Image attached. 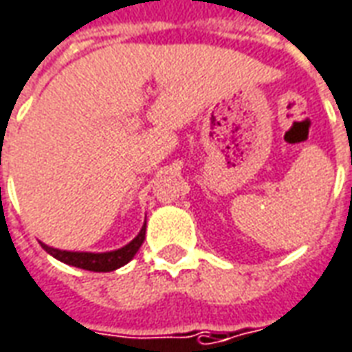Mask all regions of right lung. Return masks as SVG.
I'll list each match as a JSON object with an SVG mask.
<instances>
[{"instance_id":"add662e5","label":"right lung","mask_w":352,"mask_h":352,"mask_svg":"<svg viewBox=\"0 0 352 352\" xmlns=\"http://www.w3.org/2000/svg\"><path fill=\"white\" fill-rule=\"evenodd\" d=\"M144 234H146V223L142 225L141 232L135 236L133 240L120 250L114 252H104V253H89V252H66V250H56L47 244H41V248L53 255L58 261L66 263V265H72L78 269L83 270H93V272H110V270H116L120 267H124L127 263L131 261L135 257V253L139 252V248L144 242Z\"/></svg>"}]
</instances>
